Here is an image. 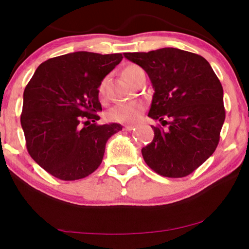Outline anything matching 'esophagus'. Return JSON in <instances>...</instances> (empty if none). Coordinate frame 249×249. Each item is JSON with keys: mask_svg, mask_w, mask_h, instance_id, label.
I'll return each mask as SVG.
<instances>
[{"mask_svg": "<svg viewBox=\"0 0 249 249\" xmlns=\"http://www.w3.org/2000/svg\"><path fill=\"white\" fill-rule=\"evenodd\" d=\"M124 130H127V131L135 130V127L134 125H124Z\"/></svg>", "mask_w": 249, "mask_h": 249, "instance_id": "obj_1", "label": "esophagus"}]
</instances>
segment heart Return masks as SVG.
I'll return each instance as SVG.
<instances>
[{"mask_svg": "<svg viewBox=\"0 0 249 249\" xmlns=\"http://www.w3.org/2000/svg\"><path fill=\"white\" fill-rule=\"evenodd\" d=\"M144 73V70L139 66L136 64H130V66L125 67L122 71V76L128 83L135 85L137 83L138 78ZM105 84L107 80H103L98 87V94L100 96H104L105 93ZM145 105L144 103L139 101L134 102H125V103H119L114 105L113 107L108 111L107 118L111 121L119 122V124H134L141 119L142 111H144Z\"/></svg>", "mask_w": 249, "mask_h": 249, "instance_id": "obj_1", "label": "heart"}]
</instances>
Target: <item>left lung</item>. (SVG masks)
<instances>
[{
  "instance_id": "1",
  "label": "left lung",
  "mask_w": 249,
  "mask_h": 249,
  "mask_svg": "<svg viewBox=\"0 0 249 249\" xmlns=\"http://www.w3.org/2000/svg\"><path fill=\"white\" fill-rule=\"evenodd\" d=\"M124 55L151 79L148 117L169 124L153 127L154 138L142 149L146 164L169 178L190 175L219 144L226 119L219 78L203 56L173 47Z\"/></svg>"
}]
</instances>
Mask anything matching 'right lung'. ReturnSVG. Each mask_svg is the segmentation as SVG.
<instances>
[{"instance_id": "right-lung-1", "label": "right lung", "mask_w": 249, "mask_h": 249, "mask_svg": "<svg viewBox=\"0 0 249 249\" xmlns=\"http://www.w3.org/2000/svg\"><path fill=\"white\" fill-rule=\"evenodd\" d=\"M121 60L120 53L79 51L52 57L36 69L23 91L20 121L28 153L50 175L78 180L100 166L107 142L122 125L90 121L100 119L102 80Z\"/></svg>"}]
</instances>
